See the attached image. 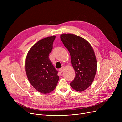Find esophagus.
Wrapping results in <instances>:
<instances>
[{"label":"esophagus","instance_id":"esophagus-1","mask_svg":"<svg viewBox=\"0 0 122 122\" xmlns=\"http://www.w3.org/2000/svg\"><path fill=\"white\" fill-rule=\"evenodd\" d=\"M64 67H62L61 68H60L59 70V71L60 72H63V71H64Z\"/></svg>","mask_w":122,"mask_h":122}]
</instances>
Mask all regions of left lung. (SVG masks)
Returning a JSON list of instances; mask_svg holds the SVG:
<instances>
[{
	"mask_svg": "<svg viewBox=\"0 0 122 122\" xmlns=\"http://www.w3.org/2000/svg\"><path fill=\"white\" fill-rule=\"evenodd\" d=\"M60 38L69 51L76 73L70 86L77 92L84 91L92 85L97 72V62L94 50L90 43L81 36L63 34Z\"/></svg>",
	"mask_w": 122,
	"mask_h": 122,
	"instance_id": "obj_1",
	"label": "left lung"
}]
</instances>
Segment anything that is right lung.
Wrapping results in <instances>:
<instances>
[{
    "mask_svg": "<svg viewBox=\"0 0 122 122\" xmlns=\"http://www.w3.org/2000/svg\"><path fill=\"white\" fill-rule=\"evenodd\" d=\"M55 37L53 36L37 41L30 48L25 59V72L30 84L44 94L52 92L59 80L58 71L48 57Z\"/></svg>",
    "mask_w": 122,
    "mask_h": 122,
    "instance_id": "add662e5",
    "label": "right lung"
}]
</instances>
